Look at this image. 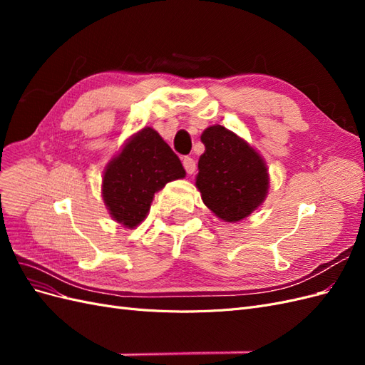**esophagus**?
Returning <instances> with one entry per match:
<instances>
[{"label": "esophagus", "mask_w": 365, "mask_h": 365, "mask_svg": "<svg viewBox=\"0 0 365 365\" xmlns=\"http://www.w3.org/2000/svg\"><path fill=\"white\" fill-rule=\"evenodd\" d=\"M182 165H184L185 172L189 173V175L195 173V170H196V163H195V160H193V158H190V157H184V158H182Z\"/></svg>", "instance_id": "esophagus-1"}]
</instances>
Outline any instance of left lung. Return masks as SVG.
I'll list each match as a JSON object with an SVG mask.
<instances>
[{
	"instance_id": "1",
	"label": "left lung",
	"mask_w": 365,
	"mask_h": 365,
	"mask_svg": "<svg viewBox=\"0 0 365 365\" xmlns=\"http://www.w3.org/2000/svg\"><path fill=\"white\" fill-rule=\"evenodd\" d=\"M201 141L205 152L197 163L196 187L216 216L225 222H237L267 197V165L244 140L220 125L207 128Z\"/></svg>"
}]
</instances>
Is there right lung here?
I'll use <instances>...</instances> for the list:
<instances>
[{
    "label": "right lung",
    "instance_id": "add662e5",
    "mask_svg": "<svg viewBox=\"0 0 365 365\" xmlns=\"http://www.w3.org/2000/svg\"><path fill=\"white\" fill-rule=\"evenodd\" d=\"M185 176L180 158L157 130L141 129L108 164L102 196L109 213L128 228L146 217L153 195Z\"/></svg>",
    "mask_w": 365,
    "mask_h": 365
}]
</instances>
